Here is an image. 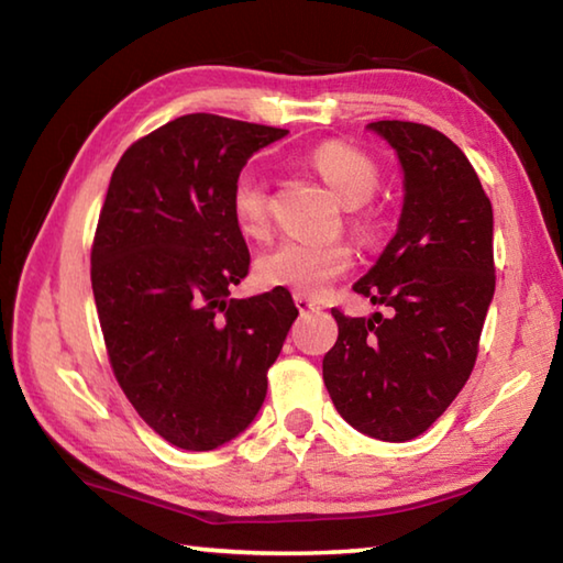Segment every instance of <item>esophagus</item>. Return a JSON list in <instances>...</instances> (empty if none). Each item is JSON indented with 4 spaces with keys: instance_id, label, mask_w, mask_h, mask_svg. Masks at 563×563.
<instances>
[{
    "instance_id": "1",
    "label": "esophagus",
    "mask_w": 563,
    "mask_h": 563,
    "mask_svg": "<svg viewBox=\"0 0 563 563\" xmlns=\"http://www.w3.org/2000/svg\"><path fill=\"white\" fill-rule=\"evenodd\" d=\"M295 308L300 310V316H308V312H320V305L316 300L305 298V295H295Z\"/></svg>"
}]
</instances>
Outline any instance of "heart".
<instances>
[{
	"label": "heart",
	"instance_id": "b5f03b06",
	"mask_svg": "<svg viewBox=\"0 0 563 563\" xmlns=\"http://www.w3.org/2000/svg\"><path fill=\"white\" fill-rule=\"evenodd\" d=\"M308 164L325 180L342 206L352 208V225L367 233L369 221L365 206L379 188V170L362 151L342 141H325L310 151ZM233 221L245 238H265L271 228L268 184L258 170L245 168L231 188ZM352 265V251L342 241H283L255 261V280L263 288H283L295 295L318 298L328 285Z\"/></svg>",
	"mask_w": 563,
	"mask_h": 563
}]
</instances>
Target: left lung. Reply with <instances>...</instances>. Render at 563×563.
I'll return each mask as SVG.
<instances>
[{"label": "left lung", "instance_id": "1", "mask_svg": "<svg viewBox=\"0 0 563 563\" xmlns=\"http://www.w3.org/2000/svg\"><path fill=\"white\" fill-rule=\"evenodd\" d=\"M395 148L405 201L397 233L352 285L383 318L338 320L322 379L345 422L383 442L432 427L472 375L494 298V216L462 148L412 121H373Z\"/></svg>", "mask_w": 563, "mask_h": 563}]
</instances>
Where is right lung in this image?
I'll list each match as a JSON object with an SVG mask.
<instances>
[{"instance_id": "add662e5", "label": "right lung", "mask_w": 563, "mask_h": 563, "mask_svg": "<svg viewBox=\"0 0 563 563\" xmlns=\"http://www.w3.org/2000/svg\"><path fill=\"white\" fill-rule=\"evenodd\" d=\"M285 129L188 113L126 148L91 247V288L123 395L166 442L216 450L253 422L298 318L288 290L235 300L251 253L231 188Z\"/></svg>"}]
</instances>
